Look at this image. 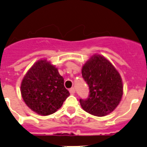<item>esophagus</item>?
<instances>
[{
    "label": "esophagus",
    "instance_id": "1",
    "mask_svg": "<svg viewBox=\"0 0 147 147\" xmlns=\"http://www.w3.org/2000/svg\"><path fill=\"white\" fill-rule=\"evenodd\" d=\"M69 93H70V94H74L75 93V88H71L70 89H69Z\"/></svg>",
    "mask_w": 147,
    "mask_h": 147
}]
</instances>
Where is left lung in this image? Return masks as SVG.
Wrapping results in <instances>:
<instances>
[{
    "label": "left lung",
    "instance_id": "8db88e82",
    "mask_svg": "<svg viewBox=\"0 0 147 147\" xmlns=\"http://www.w3.org/2000/svg\"><path fill=\"white\" fill-rule=\"evenodd\" d=\"M82 76L89 87L88 98L80 99L82 108L96 116L113 111L122 97L123 84L113 64L102 55L95 54L82 67Z\"/></svg>",
    "mask_w": 147,
    "mask_h": 147
}]
</instances>
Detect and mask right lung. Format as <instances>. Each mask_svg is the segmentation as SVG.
Wrapping results in <instances>:
<instances>
[{
  "instance_id": "add662e5",
  "label": "right lung",
  "mask_w": 147,
  "mask_h": 147,
  "mask_svg": "<svg viewBox=\"0 0 147 147\" xmlns=\"http://www.w3.org/2000/svg\"><path fill=\"white\" fill-rule=\"evenodd\" d=\"M64 82V78L55 66L46 59H41L30 68L22 79V97L33 111L42 116L52 114L69 96Z\"/></svg>"
}]
</instances>
